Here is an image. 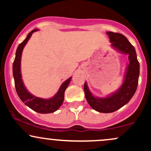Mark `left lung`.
Here are the masks:
<instances>
[{"label":"left lung","mask_w":151,"mask_h":151,"mask_svg":"<svg viewBox=\"0 0 151 151\" xmlns=\"http://www.w3.org/2000/svg\"><path fill=\"white\" fill-rule=\"evenodd\" d=\"M111 42V47L121 52L129 55V64L127 66L125 78L121 87L116 92L105 98H99L93 96L85 81L84 86L85 97L90 106L96 111L101 113H111L118 110L129 102L137 89L140 73L139 62L134 47L122 34L107 32Z\"/></svg>","instance_id":"obj_1"}]
</instances>
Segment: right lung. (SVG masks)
<instances>
[{
  "label": "right lung",
  "instance_id": "add662e5",
  "mask_svg": "<svg viewBox=\"0 0 151 151\" xmlns=\"http://www.w3.org/2000/svg\"><path fill=\"white\" fill-rule=\"evenodd\" d=\"M37 30V29H35L29 32L25 40L18 45L16 52H15V58L13 65V77H14L15 89L21 101L29 108L37 113L50 114L55 112L61 106L65 99V91L70 84L72 77L62 83L58 93L52 98L48 99L35 96L26 89L22 79H21L22 76L21 72H20V61H21L22 52L24 47L28 42L32 34Z\"/></svg>",
  "mask_w": 151,
  "mask_h": 151
}]
</instances>
